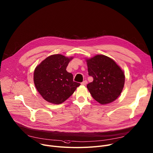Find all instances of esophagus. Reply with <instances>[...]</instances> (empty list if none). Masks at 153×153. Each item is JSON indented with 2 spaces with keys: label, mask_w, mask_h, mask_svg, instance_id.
Wrapping results in <instances>:
<instances>
[{
  "label": "esophagus",
  "mask_w": 153,
  "mask_h": 153,
  "mask_svg": "<svg viewBox=\"0 0 153 153\" xmlns=\"http://www.w3.org/2000/svg\"><path fill=\"white\" fill-rule=\"evenodd\" d=\"M87 83H88V82H87L86 80H84L83 82H82L81 83V84H82V85H86L87 84Z\"/></svg>",
  "instance_id": "1"
}]
</instances>
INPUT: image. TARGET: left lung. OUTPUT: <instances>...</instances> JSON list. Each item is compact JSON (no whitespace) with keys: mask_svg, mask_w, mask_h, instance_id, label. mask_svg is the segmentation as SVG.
I'll return each instance as SVG.
<instances>
[{"mask_svg":"<svg viewBox=\"0 0 153 153\" xmlns=\"http://www.w3.org/2000/svg\"><path fill=\"white\" fill-rule=\"evenodd\" d=\"M88 74L93 81L87 85L92 97L102 105L113 102L121 94L125 83V74L111 58L98 54L86 59Z\"/></svg>","mask_w":153,"mask_h":153,"instance_id":"8db88e82","label":"left lung"}]
</instances>
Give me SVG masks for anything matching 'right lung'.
<instances>
[{
	"mask_svg": "<svg viewBox=\"0 0 153 153\" xmlns=\"http://www.w3.org/2000/svg\"><path fill=\"white\" fill-rule=\"evenodd\" d=\"M73 57L53 54L43 60L34 72V83L42 97L53 104H60L68 99L80 83L73 81V75L67 67Z\"/></svg>",
	"mask_w": 153,
	"mask_h": 153,
	"instance_id": "obj_1",
	"label": "right lung"
}]
</instances>
